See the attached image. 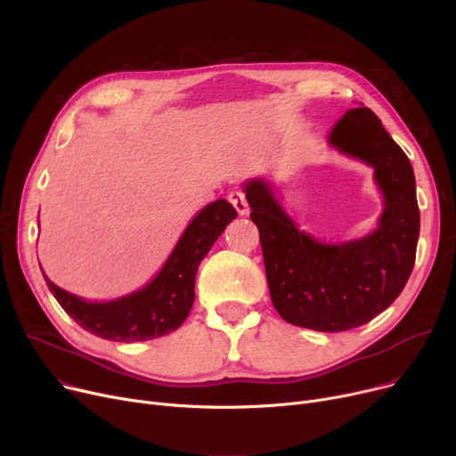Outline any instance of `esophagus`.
Returning <instances> with one entry per match:
<instances>
[{"mask_svg": "<svg viewBox=\"0 0 456 456\" xmlns=\"http://www.w3.org/2000/svg\"><path fill=\"white\" fill-rule=\"evenodd\" d=\"M229 201L232 203V207L236 208V212L240 214V216H246V214L249 212L248 200H246V194H244L242 190H238V188L231 190V191H229Z\"/></svg>", "mask_w": 456, "mask_h": 456, "instance_id": "esophagus-1", "label": "esophagus"}]
</instances>
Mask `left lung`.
I'll return each mask as SVG.
<instances>
[{"label": "left lung", "instance_id": "8db88e82", "mask_svg": "<svg viewBox=\"0 0 456 456\" xmlns=\"http://www.w3.org/2000/svg\"><path fill=\"white\" fill-rule=\"evenodd\" d=\"M329 142L375 170L385 196L379 227L361 240L322 244L299 231L270 184H246L273 306L284 322L322 332L361 327L387 310L409 281L419 236L416 179L409 157L368 107L347 110Z\"/></svg>", "mask_w": 456, "mask_h": 456}]
</instances>
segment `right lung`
I'll return each instance as SVG.
<instances>
[{
  "label": "right lung",
  "instance_id": "1",
  "mask_svg": "<svg viewBox=\"0 0 456 456\" xmlns=\"http://www.w3.org/2000/svg\"><path fill=\"white\" fill-rule=\"evenodd\" d=\"M234 207L218 200L190 222L159 275L142 290L107 303H88L45 279L66 314L95 337L112 342H143L170 334L186 320L194 305L200 262L224 229L236 218Z\"/></svg>",
  "mask_w": 456,
  "mask_h": 456
}]
</instances>
